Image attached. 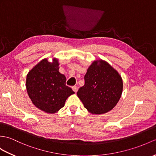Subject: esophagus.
I'll return each mask as SVG.
<instances>
[{
  "mask_svg": "<svg viewBox=\"0 0 156 156\" xmlns=\"http://www.w3.org/2000/svg\"><path fill=\"white\" fill-rule=\"evenodd\" d=\"M72 90H73V91L74 92H77V91H78V87L77 86H72Z\"/></svg>",
  "mask_w": 156,
  "mask_h": 156,
  "instance_id": "34e87169",
  "label": "esophagus"
}]
</instances>
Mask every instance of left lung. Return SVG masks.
Here are the masks:
<instances>
[{
  "instance_id": "obj_1",
  "label": "left lung",
  "mask_w": 156,
  "mask_h": 156,
  "mask_svg": "<svg viewBox=\"0 0 156 156\" xmlns=\"http://www.w3.org/2000/svg\"><path fill=\"white\" fill-rule=\"evenodd\" d=\"M85 84L78 97L92 114H102L116 106L123 91V81L118 71L102 59L92 62L84 76Z\"/></svg>"
}]
</instances>
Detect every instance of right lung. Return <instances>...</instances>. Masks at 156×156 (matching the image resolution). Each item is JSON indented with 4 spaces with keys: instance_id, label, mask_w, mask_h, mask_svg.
<instances>
[{
    "instance_id": "obj_1",
    "label": "right lung",
    "mask_w": 156,
    "mask_h": 156,
    "mask_svg": "<svg viewBox=\"0 0 156 156\" xmlns=\"http://www.w3.org/2000/svg\"><path fill=\"white\" fill-rule=\"evenodd\" d=\"M59 61L42 59L28 72L26 87L32 104L43 112L54 114L64 107L66 100L74 94L66 86V76L59 72Z\"/></svg>"
}]
</instances>
